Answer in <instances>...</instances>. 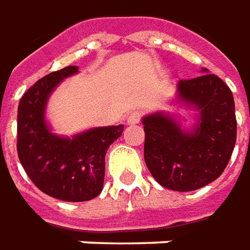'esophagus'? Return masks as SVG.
<instances>
[{
  "label": "esophagus",
  "mask_w": 250,
  "mask_h": 250,
  "mask_svg": "<svg viewBox=\"0 0 250 250\" xmlns=\"http://www.w3.org/2000/svg\"><path fill=\"white\" fill-rule=\"evenodd\" d=\"M141 112H138V110H135V112H131L128 116H127V125H137V123H140V120H141Z\"/></svg>",
  "instance_id": "obj_1"
}]
</instances>
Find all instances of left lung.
Wrapping results in <instances>:
<instances>
[{
	"mask_svg": "<svg viewBox=\"0 0 250 250\" xmlns=\"http://www.w3.org/2000/svg\"><path fill=\"white\" fill-rule=\"evenodd\" d=\"M202 72L177 84V101L199 112L191 130H184L165 112L142 119L146 167L162 187L173 191H195L219 178L235 146L232 92L216 74Z\"/></svg>",
	"mask_w": 250,
	"mask_h": 250,
	"instance_id": "1",
	"label": "left lung"
}]
</instances>
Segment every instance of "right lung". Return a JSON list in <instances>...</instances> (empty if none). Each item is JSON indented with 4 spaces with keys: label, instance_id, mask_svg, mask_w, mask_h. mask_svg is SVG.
<instances>
[{
    "label": "right lung",
    "instance_id": "right-lung-1",
    "mask_svg": "<svg viewBox=\"0 0 250 250\" xmlns=\"http://www.w3.org/2000/svg\"><path fill=\"white\" fill-rule=\"evenodd\" d=\"M77 72V66H66L44 76L24 92L18 108L16 148L24 171L40 191L66 202H84L101 194L105 155L125 130L123 125L95 127L73 137L51 131L45 120L48 98Z\"/></svg>",
    "mask_w": 250,
    "mask_h": 250
}]
</instances>
